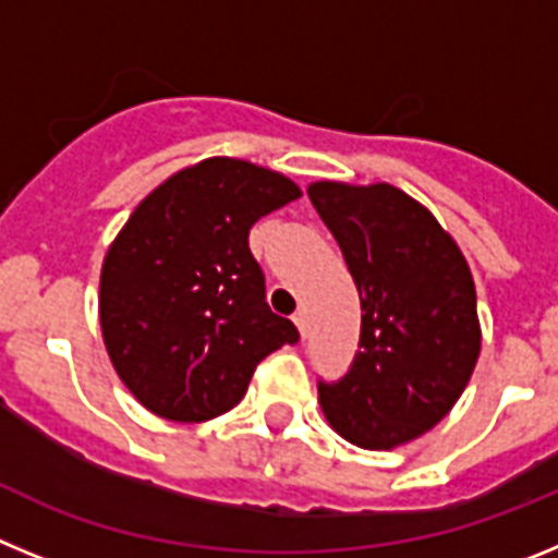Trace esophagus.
Instances as JSON below:
<instances>
[{"instance_id": "obj_1", "label": "esophagus", "mask_w": 558, "mask_h": 558, "mask_svg": "<svg viewBox=\"0 0 558 558\" xmlns=\"http://www.w3.org/2000/svg\"><path fill=\"white\" fill-rule=\"evenodd\" d=\"M293 324H295V329H299V335H302V338H304V335H307V315H304L302 310H299V313L293 315Z\"/></svg>"}]
</instances>
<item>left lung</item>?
I'll return each mask as SVG.
<instances>
[{
  "label": "left lung",
  "instance_id": "obj_1",
  "mask_svg": "<svg viewBox=\"0 0 558 558\" xmlns=\"http://www.w3.org/2000/svg\"><path fill=\"white\" fill-rule=\"evenodd\" d=\"M315 211L360 293V352L318 386L324 418L363 450H393L441 422L475 372L481 322L470 263L425 204L399 186L313 181Z\"/></svg>",
  "mask_w": 558,
  "mask_h": 558
}]
</instances>
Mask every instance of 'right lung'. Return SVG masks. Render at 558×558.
<instances>
[{
    "label": "right lung",
    "instance_id": "obj_1",
    "mask_svg": "<svg viewBox=\"0 0 558 558\" xmlns=\"http://www.w3.org/2000/svg\"><path fill=\"white\" fill-rule=\"evenodd\" d=\"M302 198L284 172L209 156L140 201L108 245L100 329L140 405L170 422H209L245 397L256 363L299 329L270 313L248 248L259 218Z\"/></svg>",
    "mask_w": 558,
    "mask_h": 558
}]
</instances>
